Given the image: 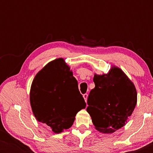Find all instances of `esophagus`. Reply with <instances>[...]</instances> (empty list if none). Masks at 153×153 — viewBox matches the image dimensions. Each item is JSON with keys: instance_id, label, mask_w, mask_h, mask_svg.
<instances>
[{"instance_id": "esophagus-1", "label": "esophagus", "mask_w": 153, "mask_h": 153, "mask_svg": "<svg viewBox=\"0 0 153 153\" xmlns=\"http://www.w3.org/2000/svg\"><path fill=\"white\" fill-rule=\"evenodd\" d=\"M83 98H84L85 102H87V98H88V94H87V93L83 94Z\"/></svg>"}]
</instances>
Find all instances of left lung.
Here are the masks:
<instances>
[{"mask_svg": "<svg viewBox=\"0 0 153 153\" xmlns=\"http://www.w3.org/2000/svg\"><path fill=\"white\" fill-rule=\"evenodd\" d=\"M95 88L88 97L86 108L96 129L113 133L124 126L137 101L133 83L118 68L106 74H95Z\"/></svg>", "mask_w": 153, "mask_h": 153, "instance_id": "8db88e82", "label": "left lung"}]
</instances>
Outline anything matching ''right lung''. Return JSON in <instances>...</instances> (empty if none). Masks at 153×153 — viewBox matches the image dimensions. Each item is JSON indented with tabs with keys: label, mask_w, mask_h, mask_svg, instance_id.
<instances>
[{
	"label": "right lung",
	"mask_w": 153,
	"mask_h": 153,
	"mask_svg": "<svg viewBox=\"0 0 153 153\" xmlns=\"http://www.w3.org/2000/svg\"><path fill=\"white\" fill-rule=\"evenodd\" d=\"M30 101L33 114L55 133L69 129L86 104L78 82L62 58L50 62L32 83Z\"/></svg>",
	"instance_id": "obj_1"
}]
</instances>
